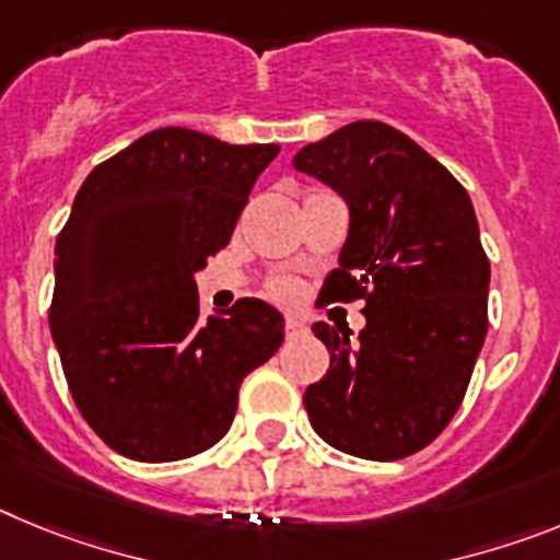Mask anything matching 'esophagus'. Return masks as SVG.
Segmentation results:
<instances>
[{
  "label": "esophagus",
  "mask_w": 560,
  "mask_h": 560,
  "mask_svg": "<svg viewBox=\"0 0 560 560\" xmlns=\"http://www.w3.org/2000/svg\"><path fill=\"white\" fill-rule=\"evenodd\" d=\"M303 334H308V325H305L300 316H285V336L294 339V336H303Z\"/></svg>",
  "instance_id": "34e87169"
}]
</instances>
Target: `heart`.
<instances>
[{
  "mask_svg": "<svg viewBox=\"0 0 560 560\" xmlns=\"http://www.w3.org/2000/svg\"><path fill=\"white\" fill-rule=\"evenodd\" d=\"M269 296L277 300V303H294L296 296H300V285L289 277H275L269 283Z\"/></svg>",
  "mask_w": 560,
  "mask_h": 560,
  "instance_id": "b5f03b06",
  "label": "heart"
}]
</instances>
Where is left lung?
<instances>
[{
  "label": "left lung",
  "mask_w": 560,
  "mask_h": 560,
  "mask_svg": "<svg viewBox=\"0 0 560 560\" xmlns=\"http://www.w3.org/2000/svg\"><path fill=\"white\" fill-rule=\"evenodd\" d=\"M294 167L350 207L319 300L368 303L355 341L348 325H314L330 368L305 389L311 427L353 457H409L448 427L488 334L491 264L474 205L434 156L378 120L311 142Z\"/></svg>",
  "instance_id": "1"
}]
</instances>
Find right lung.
Returning <instances> with one entry per match:
<instances>
[{
    "instance_id": "1",
    "label": "right lung",
    "mask_w": 560,
    "mask_h": 560,
    "mask_svg": "<svg viewBox=\"0 0 560 560\" xmlns=\"http://www.w3.org/2000/svg\"><path fill=\"white\" fill-rule=\"evenodd\" d=\"M277 153L156 128L78 190L56 241L49 330L75 407L122 457L173 463L215 446L241 381L283 345V316L255 296L201 319L192 280Z\"/></svg>"
}]
</instances>
